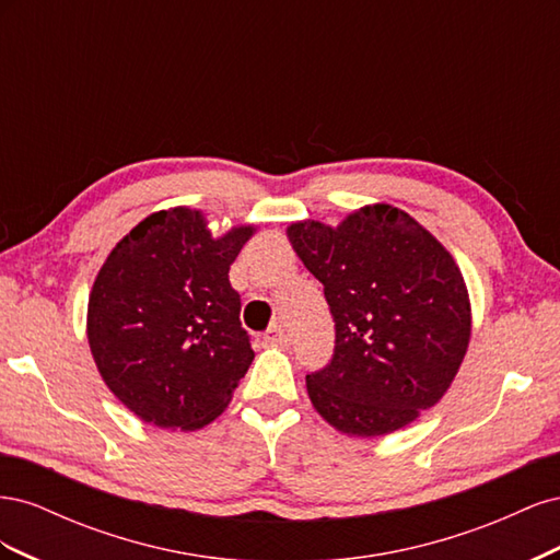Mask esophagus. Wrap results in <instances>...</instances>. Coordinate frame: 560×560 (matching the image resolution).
I'll return each instance as SVG.
<instances>
[{"label":"esophagus","instance_id":"1","mask_svg":"<svg viewBox=\"0 0 560 560\" xmlns=\"http://www.w3.org/2000/svg\"><path fill=\"white\" fill-rule=\"evenodd\" d=\"M264 341H266L268 346H280V348H284L287 343H290V336L284 334V329H282L280 325H276V327H270V329L266 331Z\"/></svg>","mask_w":560,"mask_h":560}]
</instances>
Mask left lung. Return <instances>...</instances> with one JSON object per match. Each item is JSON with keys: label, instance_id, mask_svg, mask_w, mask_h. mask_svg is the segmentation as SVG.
I'll list each match as a JSON object with an SVG mask.
<instances>
[{"label": "left lung", "instance_id": "obj_1", "mask_svg": "<svg viewBox=\"0 0 560 560\" xmlns=\"http://www.w3.org/2000/svg\"><path fill=\"white\" fill-rule=\"evenodd\" d=\"M325 284L331 362L306 376L315 411L348 436H383L446 395L471 336L469 294L451 252L411 214L376 202L338 226H287Z\"/></svg>", "mask_w": 560, "mask_h": 560}]
</instances>
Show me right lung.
Listing matches in <instances>:
<instances>
[{"instance_id": "add662e5", "label": "right lung", "mask_w": 560, "mask_h": 560, "mask_svg": "<svg viewBox=\"0 0 560 560\" xmlns=\"http://www.w3.org/2000/svg\"><path fill=\"white\" fill-rule=\"evenodd\" d=\"M257 231L212 238L200 210L149 214L116 243L89 296L86 334L116 399L149 425L194 432L222 413L254 360L229 268Z\"/></svg>"}]
</instances>
